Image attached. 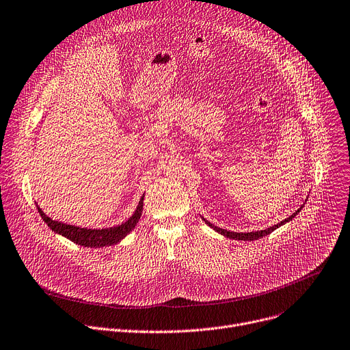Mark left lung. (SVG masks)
<instances>
[{"label": "left lung", "mask_w": 350, "mask_h": 350, "mask_svg": "<svg viewBox=\"0 0 350 350\" xmlns=\"http://www.w3.org/2000/svg\"><path fill=\"white\" fill-rule=\"evenodd\" d=\"M301 208H302V205L297 209V211L293 214V215H290L288 218H286L284 221H282V222H278L277 225H274V226H270V228H267V229H263V230H256V232H247V234H245V232H230V230H226V229H222V228H218V226H215V225H213L211 222H208L206 219H204V222L208 225V226H211L214 230H217L218 234H221V235H224V237H226V238H229V239H235V241H254V239H259V238H263V237H266V235H269V234H271V232L274 230V229H277L278 226H282V225H284L286 222H288V221H291L299 211H301Z\"/></svg>", "instance_id": "obj_1"}]
</instances>
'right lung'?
<instances>
[{
    "instance_id": "obj_1",
    "label": "right lung",
    "mask_w": 350,
    "mask_h": 350,
    "mask_svg": "<svg viewBox=\"0 0 350 350\" xmlns=\"http://www.w3.org/2000/svg\"><path fill=\"white\" fill-rule=\"evenodd\" d=\"M144 197L139 201L136 211L133 215L124 224L118 226H112V228H105V229H87V228H79L73 225H67L59 221H53L49 217H46V214L42 211V209L38 206V213L40 214L42 219L48 224V226L56 232V234L70 239L72 242L84 246V247H103V246H111L118 243L122 241L129 232L136 226V224L141 219L142 215V209H144Z\"/></svg>"
}]
</instances>
